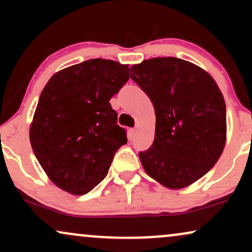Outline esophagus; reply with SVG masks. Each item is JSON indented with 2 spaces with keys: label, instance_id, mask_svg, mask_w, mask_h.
<instances>
[{
  "label": "esophagus",
  "instance_id": "esophagus-1",
  "mask_svg": "<svg viewBox=\"0 0 252 252\" xmlns=\"http://www.w3.org/2000/svg\"><path fill=\"white\" fill-rule=\"evenodd\" d=\"M135 131H136V128H132V129H130V138H132V137H134V135H135Z\"/></svg>",
  "mask_w": 252,
  "mask_h": 252
}]
</instances>
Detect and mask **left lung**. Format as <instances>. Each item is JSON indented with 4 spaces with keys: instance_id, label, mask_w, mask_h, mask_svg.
<instances>
[{
    "instance_id": "left-lung-1",
    "label": "left lung",
    "mask_w": 252,
    "mask_h": 252,
    "mask_svg": "<svg viewBox=\"0 0 252 252\" xmlns=\"http://www.w3.org/2000/svg\"><path fill=\"white\" fill-rule=\"evenodd\" d=\"M131 79L155 109V137L140 152L144 170L170 189L189 186L220 158L226 142V106L216 80L174 57L131 66Z\"/></svg>"
}]
</instances>
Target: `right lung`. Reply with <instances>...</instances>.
Masks as SVG:
<instances>
[{
  "mask_svg": "<svg viewBox=\"0 0 252 252\" xmlns=\"http://www.w3.org/2000/svg\"><path fill=\"white\" fill-rule=\"evenodd\" d=\"M129 65L91 59L51 77L40 94L30 140L56 186L83 195L108 174L115 153L126 143L109 100L129 79Z\"/></svg>",
  "mask_w": 252,
  "mask_h": 252,
  "instance_id": "add662e5",
  "label": "right lung"
}]
</instances>
